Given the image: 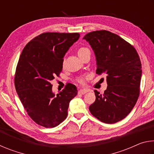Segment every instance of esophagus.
Returning <instances> with one entry per match:
<instances>
[{"mask_svg": "<svg viewBox=\"0 0 154 154\" xmlns=\"http://www.w3.org/2000/svg\"><path fill=\"white\" fill-rule=\"evenodd\" d=\"M88 92L87 90H85V89H80L79 91H78V93L81 94H84Z\"/></svg>", "mask_w": 154, "mask_h": 154, "instance_id": "esophagus-1", "label": "esophagus"}]
</instances>
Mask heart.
Here are the masks:
<instances>
[{
  "instance_id": "obj_1",
  "label": "heart",
  "mask_w": 154,
  "mask_h": 154,
  "mask_svg": "<svg viewBox=\"0 0 154 154\" xmlns=\"http://www.w3.org/2000/svg\"><path fill=\"white\" fill-rule=\"evenodd\" d=\"M88 53H90V51L89 49L85 48V47H81V48L78 49L77 50L78 56H79L81 58H83L85 55H86ZM78 81H79V82L81 83H84V79H83V77L79 78Z\"/></svg>"
}]
</instances>
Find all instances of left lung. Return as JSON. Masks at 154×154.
I'll list each match as a JSON object with an SVG mask.
<instances>
[{"mask_svg":"<svg viewBox=\"0 0 154 154\" xmlns=\"http://www.w3.org/2000/svg\"><path fill=\"white\" fill-rule=\"evenodd\" d=\"M83 39L94 51L96 74L105 75L107 82L104 94L94 90L96 100L89 110L100 122L116 123L130 113L139 96L142 70L139 54L131 44L107 30L93 31Z\"/></svg>","mask_w":154,"mask_h":154,"instance_id":"8db88e82","label":"left lung"}]
</instances>
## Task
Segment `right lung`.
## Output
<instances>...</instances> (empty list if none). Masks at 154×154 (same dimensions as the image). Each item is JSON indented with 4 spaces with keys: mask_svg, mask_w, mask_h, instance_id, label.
Returning a JSON list of instances; mask_svg holds the SVG:
<instances>
[{
    "mask_svg": "<svg viewBox=\"0 0 154 154\" xmlns=\"http://www.w3.org/2000/svg\"><path fill=\"white\" fill-rule=\"evenodd\" d=\"M77 32H44L24 47L17 62L15 87L28 116L39 126L54 128L66 118L69 103L77 94L73 84L56 95L51 81L59 77L64 56L79 39Z\"/></svg>",
    "mask_w": 154,
    "mask_h": 154,
    "instance_id": "add662e5",
    "label": "right lung"
}]
</instances>
